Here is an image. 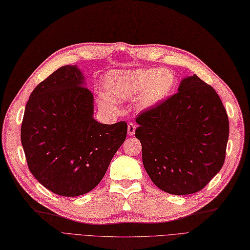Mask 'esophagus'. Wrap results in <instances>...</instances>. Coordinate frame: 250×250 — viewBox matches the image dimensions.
Wrapping results in <instances>:
<instances>
[{"label":"esophagus","mask_w":250,"mask_h":250,"mask_svg":"<svg viewBox=\"0 0 250 250\" xmlns=\"http://www.w3.org/2000/svg\"><path fill=\"white\" fill-rule=\"evenodd\" d=\"M136 128H137V125H134V124H129L127 125V135L133 137L135 135V132H136Z\"/></svg>","instance_id":"obj_1"}]
</instances>
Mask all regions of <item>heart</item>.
I'll return each mask as SVG.
<instances>
[{
  "mask_svg": "<svg viewBox=\"0 0 250 250\" xmlns=\"http://www.w3.org/2000/svg\"><path fill=\"white\" fill-rule=\"evenodd\" d=\"M175 75L166 69H138L108 74L104 81L106 98L100 100L102 107H114L112 101L124 102L138 97L140 107L149 109L165 101L175 87Z\"/></svg>",
  "mask_w": 250,
  "mask_h": 250,
  "instance_id": "obj_1",
  "label": "heart"
}]
</instances>
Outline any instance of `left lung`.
Here are the masks:
<instances>
[{
  "label": "left lung",
  "mask_w": 250,
  "mask_h": 250,
  "mask_svg": "<svg viewBox=\"0 0 250 250\" xmlns=\"http://www.w3.org/2000/svg\"><path fill=\"white\" fill-rule=\"evenodd\" d=\"M143 164L163 191L183 195L203 189L225 161L229 138L226 109L215 89L198 76L136 118Z\"/></svg>",
  "instance_id": "left-lung-1"
}]
</instances>
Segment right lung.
Segmentation results:
<instances>
[{"instance_id":"right-lung-1","label":"right lung","mask_w":250,"mask_h":250,"mask_svg":"<svg viewBox=\"0 0 250 250\" xmlns=\"http://www.w3.org/2000/svg\"><path fill=\"white\" fill-rule=\"evenodd\" d=\"M93 94L77 65H63L39 83L26 104L21 143L32 175L62 196L93 189L126 138L127 125L93 118Z\"/></svg>"}]
</instances>
